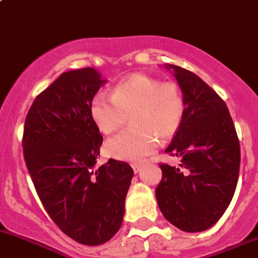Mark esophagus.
Returning a JSON list of instances; mask_svg holds the SVG:
<instances>
[{
    "instance_id": "obj_1",
    "label": "esophagus",
    "mask_w": 258,
    "mask_h": 258,
    "mask_svg": "<svg viewBox=\"0 0 258 258\" xmlns=\"http://www.w3.org/2000/svg\"><path fill=\"white\" fill-rule=\"evenodd\" d=\"M132 168H133V170H134V172L135 174H138V172L140 171V170H142V168H143V165L142 164H133L132 165Z\"/></svg>"
}]
</instances>
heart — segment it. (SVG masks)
<instances>
[{
  "instance_id": "heart-1",
  "label": "heart",
  "mask_w": 258,
  "mask_h": 258,
  "mask_svg": "<svg viewBox=\"0 0 258 258\" xmlns=\"http://www.w3.org/2000/svg\"><path fill=\"white\" fill-rule=\"evenodd\" d=\"M90 116L103 134L116 132L129 120L132 126L104 145L107 156L120 161H142L159 144V137H174L182 123L185 102L179 87L161 83L144 73L133 74L114 87L111 98L97 94Z\"/></svg>"
}]
</instances>
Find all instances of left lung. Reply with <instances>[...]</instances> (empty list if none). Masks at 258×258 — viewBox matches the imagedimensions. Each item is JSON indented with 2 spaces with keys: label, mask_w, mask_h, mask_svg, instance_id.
Here are the masks:
<instances>
[{
  "label": "left lung",
  "mask_w": 258,
  "mask_h": 258,
  "mask_svg": "<svg viewBox=\"0 0 258 258\" xmlns=\"http://www.w3.org/2000/svg\"><path fill=\"white\" fill-rule=\"evenodd\" d=\"M164 67L176 78L185 102L182 123L165 153L181 159L179 166L161 164L155 190L159 209L185 232L212 227L235 194L240 171V143L226 104L192 72Z\"/></svg>",
  "instance_id": "8db88e82"
}]
</instances>
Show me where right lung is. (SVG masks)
<instances>
[{"label": "right lung", "mask_w": 258, "mask_h": 258, "mask_svg": "<svg viewBox=\"0 0 258 258\" xmlns=\"http://www.w3.org/2000/svg\"><path fill=\"white\" fill-rule=\"evenodd\" d=\"M105 83L92 67L64 72L34 99L23 130L26 165L44 209L66 235L88 246L118 232L134 175L113 159L95 166L103 137L89 107Z\"/></svg>", "instance_id": "obj_1"}]
</instances>
